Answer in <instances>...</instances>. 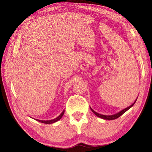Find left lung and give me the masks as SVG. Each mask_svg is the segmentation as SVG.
Returning <instances> with one entry per match:
<instances>
[{"mask_svg":"<svg viewBox=\"0 0 152 152\" xmlns=\"http://www.w3.org/2000/svg\"><path fill=\"white\" fill-rule=\"evenodd\" d=\"M137 98L136 100H135V101L134 102V103H133V104H132L131 106H128L127 108H125L124 110H121L120 112H119L118 113H116V114H113V115H102V114H99V113H97V112H96L95 111L93 110L91 107H90V108H91V110L93 113H94V114H95V115L97 116V117L101 118H102L103 119H106V120H113V119H115L118 118L119 116H121L122 114H124L126 111H127L129 109H130L132 107V106H133L134 104V103H135V102L137 101Z\"/></svg>","mask_w":152,"mask_h":152,"instance_id":"8db88e82","label":"left lung"}]
</instances>
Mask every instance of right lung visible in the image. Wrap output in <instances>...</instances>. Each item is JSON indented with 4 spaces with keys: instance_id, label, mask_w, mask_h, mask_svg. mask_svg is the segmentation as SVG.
Here are the masks:
<instances>
[{
    "instance_id": "add662e5",
    "label": "right lung",
    "mask_w": 152,
    "mask_h": 152,
    "mask_svg": "<svg viewBox=\"0 0 152 152\" xmlns=\"http://www.w3.org/2000/svg\"><path fill=\"white\" fill-rule=\"evenodd\" d=\"M64 113V110H63V111L62 112V113H61V114L59 116H58V117H57L56 118H55V119H51V120H46V121H45V120H40V119H36V120L38 121H39V122L43 123V124H53V123L57 122V121H59V119L63 117Z\"/></svg>"
}]
</instances>
